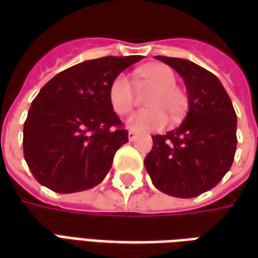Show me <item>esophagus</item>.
Segmentation results:
<instances>
[{"instance_id": "obj_1", "label": "esophagus", "mask_w": 258, "mask_h": 258, "mask_svg": "<svg viewBox=\"0 0 258 258\" xmlns=\"http://www.w3.org/2000/svg\"><path fill=\"white\" fill-rule=\"evenodd\" d=\"M135 138H137V133H134L133 130H130V131H128V140L134 141Z\"/></svg>"}]
</instances>
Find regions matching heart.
<instances>
[{
	"instance_id": "obj_1",
	"label": "heart",
	"mask_w": 258,
	"mask_h": 258,
	"mask_svg": "<svg viewBox=\"0 0 258 258\" xmlns=\"http://www.w3.org/2000/svg\"><path fill=\"white\" fill-rule=\"evenodd\" d=\"M137 74L156 88L146 101V106L151 109L135 112L128 117L127 125L130 128L140 133L156 131L167 124V115L174 123L178 121L188 109V96L175 85L177 77L173 69L163 63H155L141 68ZM107 99L113 110L120 116L131 112L134 106V90L127 76L117 74L110 81Z\"/></svg>"
}]
</instances>
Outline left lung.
Returning <instances> with one entry per match:
<instances>
[{
	"label": "left lung",
	"instance_id": "obj_1",
	"mask_svg": "<svg viewBox=\"0 0 258 258\" xmlns=\"http://www.w3.org/2000/svg\"><path fill=\"white\" fill-rule=\"evenodd\" d=\"M182 77L188 114L173 131L153 135L145 157L152 182L163 194L196 198L214 188L231 168L236 152V113L214 74L181 58L155 56Z\"/></svg>",
	"mask_w": 258,
	"mask_h": 258
}]
</instances>
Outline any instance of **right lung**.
<instances>
[{
	"mask_svg": "<svg viewBox=\"0 0 258 258\" xmlns=\"http://www.w3.org/2000/svg\"><path fill=\"white\" fill-rule=\"evenodd\" d=\"M142 56H105L58 73L31 102L23 127L25 160L58 194L101 184L128 131L107 99L109 84Z\"/></svg>",
	"mask_w": 258,
	"mask_h": 258,
	"instance_id": "right-lung-1",
	"label": "right lung"
}]
</instances>
